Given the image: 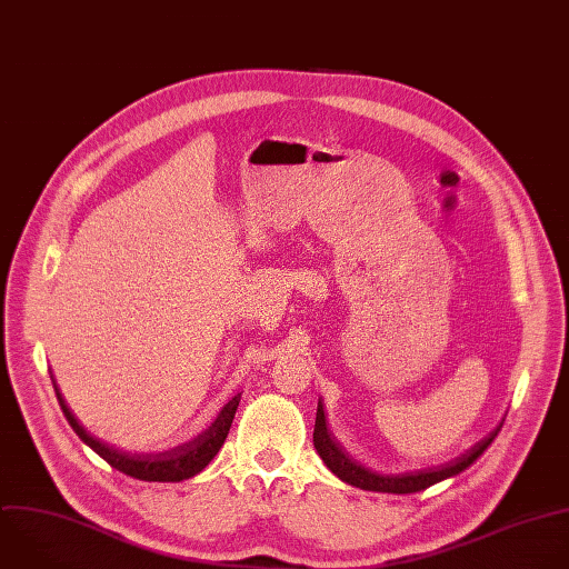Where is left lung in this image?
<instances>
[{"mask_svg": "<svg viewBox=\"0 0 569 569\" xmlns=\"http://www.w3.org/2000/svg\"><path fill=\"white\" fill-rule=\"evenodd\" d=\"M502 425H498L485 440H480L476 447H471L467 453H462L460 458L442 465V467H433V469H425V471H411V473H396V476H385V473H375L370 469H363L361 465H357L355 460H350L346 456V451L335 442V438L328 433L326 427V418H323V409L321 402L317 407V420H315V433H312V442L315 449L319 453V458L323 460V465L343 482L366 489V491H385V493H416L422 491L445 478H451L460 471H465L469 465H473L482 451L493 442V438L498 436Z\"/></svg>", "mask_w": 569, "mask_h": 569, "instance_id": "1", "label": "left lung"}]
</instances>
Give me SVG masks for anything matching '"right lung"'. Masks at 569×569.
<instances>
[{"mask_svg": "<svg viewBox=\"0 0 569 569\" xmlns=\"http://www.w3.org/2000/svg\"><path fill=\"white\" fill-rule=\"evenodd\" d=\"M53 387H56V396L62 407V413L69 420V425L73 427V431L78 433V438L87 447H91L102 460H107L113 469H118L131 478L147 480V482H180V480H187V478L197 476L199 471H203L212 462V458L219 453V449L223 447V442L230 433L237 407L241 402V396H234L221 409V413L217 416L212 427L206 429L194 440L178 445L169 451H160V453H127V451H118L116 447H109L102 440L87 433L84 427L73 418L69 407L64 405L56 380H53Z\"/></svg>", "mask_w": 569, "mask_h": 569, "instance_id": "1", "label": "right lung"}]
</instances>
